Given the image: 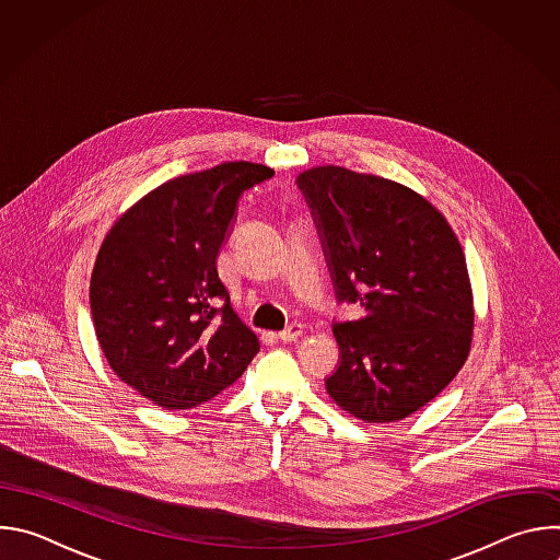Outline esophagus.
I'll return each mask as SVG.
<instances>
[{
  "label": "esophagus",
  "instance_id": "1",
  "mask_svg": "<svg viewBox=\"0 0 560 560\" xmlns=\"http://www.w3.org/2000/svg\"><path fill=\"white\" fill-rule=\"evenodd\" d=\"M301 335H303V326H301V324H290L285 330H281V332L277 335V339L283 341V343H292V341H296Z\"/></svg>",
  "mask_w": 560,
  "mask_h": 560
}]
</instances>
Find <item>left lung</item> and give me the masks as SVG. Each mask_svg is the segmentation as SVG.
Listing matches in <instances>:
<instances>
[{
    "label": "left lung",
    "mask_w": 560,
    "mask_h": 560,
    "mask_svg": "<svg viewBox=\"0 0 560 560\" xmlns=\"http://www.w3.org/2000/svg\"><path fill=\"white\" fill-rule=\"evenodd\" d=\"M339 303V365L326 378L337 406L365 423L421 410L463 368L474 326L465 255L445 217L415 190L322 166L296 177Z\"/></svg>",
    "instance_id": "left-lung-1"
}]
</instances>
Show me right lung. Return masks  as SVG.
Here are the masks:
<instances>
[{
    "label": "right lung",
    "instance_id": "1",
    "mask_svg": "<svg viewBox=\"0 0 560 560\" xmlns=\"http://www.w3.org/2000/svg\"><path fill=\"white\" fill-rule=\"evenodd\" d=\"M272 168L228 162L166 182L106 234L91 279L97 341L115 374L166 410L244 374L259 341L230 305L217 257L238 199Z\"/></svg>",
    "mask_w": 560,
    "mask_h": 560
}]
</instances>
